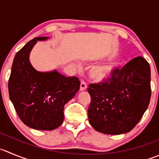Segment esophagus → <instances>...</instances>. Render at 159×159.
Returning <instances> with one entry per match:
<instances>
[{
    "label": "esophagus",
    "instance_id": "esophagus-1",
    "mask_svg": "<svg viewBox=\"0 0 159 159\" xmlns=\"http://www.w3.org/2000/svg\"><path fill=\"white\" fill-rule=\"evenodd\" d=\"M86 89H87V83H86L84 81H81V85H80V90L84 91Z\"/></svg>",
    "mask_w": 159,
    "mask_h": 159
}]
</instances>
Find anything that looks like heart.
<instances>
[{
    "label": "heart",
    "mask_w": 159,
    "mask_h": 159,
    "mask_svg": "<svg viewBox=\"0 0 159 159\" xmlns=\"http://www.w3.org/2000/svg\"><path fill=\"white\" fill-rule=\"evenodd\" d=\"M112 69V64H100L94 66L91 70V75L97 80H102L109 76Z\"/></svg>",
    "instance_id": "obj_1"
}]
</instances>
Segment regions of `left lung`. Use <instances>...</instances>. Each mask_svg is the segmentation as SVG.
Segmentation results:
<instances>
[{"instance_id":"1","label":"left lung","mask_w":159,"mask_h":159,"mask_svg":"<svg viewBox=\"0 0 159 159\" xmlns=\"http://www.w3.org/2000/svg\"><path fill=\"white\" fill-rule=\"evenodd\" d=\"M91 103L89 120L95 130L106 134L130 131L139 122L150 102L151 68L142 57L112 69L102 82L88 88Z\"/></svg>"}]
</instances>
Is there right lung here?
<instances>
[{
  "label": "right lung",
  "mask_w": 159,
  "mask_h": 159,
  "mask_svg": "<svg viewBox=\"0 0 159 159\" xmlns=\"http://www.w3.org/2000/svg\"><path fill=\"white\" fill-rule=\"evenodd\" d=\"M36 37L26 43L14 58L8 81L9 96L21 120L28 127L40 130L57 128L64 121V107L78 92L77 77H65L56 70L37 71L29 61V53Z\"/></svg>",
  "instance_id": "right-lung-1"
}]
</instances>
